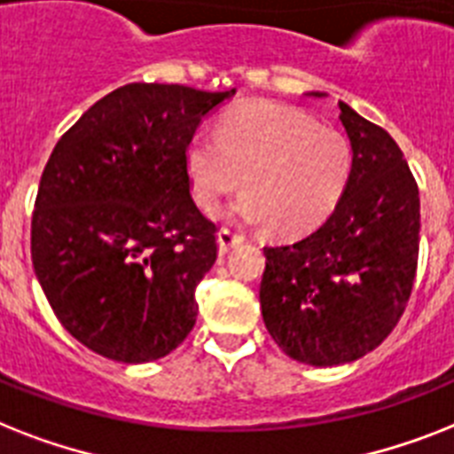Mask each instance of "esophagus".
<instances>
[{"label":"esophagus","instance_id":"1","mask_svg":"<svg viewBox=\"0 0 454 454\" xmlns=\"http://www.w3.org/2000/svg\"><path fill=\"white\" fill-rule=\"evenodd\" d=\"M239 242H245V235L233 228H221L219 231V252L228 254L233 247H238Z\"/></svg>","mask_w":454,"mask_h":454}]
</instances>
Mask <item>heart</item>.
I'll use <instances>...</instances> for the list:
<instances>
[{"mask_svg": "<svg viewBox=\"0 0 454 454\" xmlns=\"http://www.w3.org/2000/svg\"><path fill=\"white\" fill-rule=\"evenodd\" d=\"M193 200L215 209L228 191L245 193L228 207L239 221H270L282 235L319 226L340 202L352 151L340 132L279 102H242L221 114L215 135L195 132L184 151Z\"/></svg>", "mask_w": 454, "mask_h": 454, "instance_id": "heart-1", "label": "heart"}]
</instances>
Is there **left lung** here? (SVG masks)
<instances>
[{"label": "left lung", "instance_id": "1", "mask_svg": "<svg viewBox=\"0 0 454 454\" xmlns=\"http://www.w3.org/2000/svg\"><path fill=\"white\" fill-rule=\"evenodd\" d=\"M338 109L352 144L348 189L317 231L265 247L259 289L272 340L310 366H340L378 348L418 272L419 191L403 151L345 102Z\"/></svg>", "mask_w": 454, "mask_h": 454}]
</instances>
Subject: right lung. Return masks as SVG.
<instances>
[{
    "label": "right lung",
    "mask_w": 454,
    "mask_h": 454,
    "mask_svg": "<svg viewBox=\"0 0 454 454\" xmlns=\"http://www.w3.org/2000/svg\"><path fill=\"white\" fill-rule=\"evenodd\" d=\"M233 93L128 83L98 99L48 158L32 212L36 279L62 326L106 359H160L193 329L195 286L219 247L184 151Z\"/></svg>",
    "instance_id": "1"
}]
</instances>
